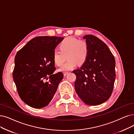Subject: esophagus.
Listing matches in <instances>:
<instances>
[{"instance_id": "obj_1", "label": "esophagus", "mask_w": 134, "mask_h": 134, "mask_svg": "<svg viewBox=\"0 0 134 134\" xmlns=\"http://www.w3.org/2000/svg\"><path fill=\"white\" fill-rule=\"evenodd\" d=\"M68 74V72H64V76H66V75H67Z\"/></svg>"}]
</instances>
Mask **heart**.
<instances>
[{"mask_svg": "<svg viewBox=\"0 0 134 134\" xmlns=\"http://www.w3.org/2000/svg\"><path fill=\"white\" fill-rule=\"evenodd\" d=\"M60 51L53 52V61L57 66H61L66 59L68 62L59 68V70L66 72L75 67L77 63L82 65L87 60L89 54V48L87 42L72 37L64 39L60 44Z\"/></svg>", "mask_w": 134, "mask_h": 134, "instance_id": "1", "label": "heart"}]
</instances>
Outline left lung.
Returning <instances> with one entry per match:
<instances>
[{
  "mask_svg": "<svg viewBox=\"0 0 134 134\" xmlns=\"http://www.w3.org/2000/svg\"><path fill=\"white\" fill-rule=\"evenodd\" d=\"M83 38L88 46L87 60L76 75L75 90L79 97L87 105H96L107 100L113 92L115 79V60L108 46L91 35Z\"/></svg>",
  "mask_w": 134,
  "mask_h": 134,
  "instance_id": "obj_1",
  "label": "left lung"
}]
</instances>
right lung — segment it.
Here are the masks:
<instances>
[{"mask_svg": "<svg viewBox=\"0 0 134 134\" xmlns=\"http://www.w3.org/2000/svg\"><path fill=\"white\" fill-rule=\"evenodd\" d=\"M63 39L36 37L16 54L14 81L20 97L31 107L38 109L48 105L63 78L61 72L53 74L56 68L53 59L55 48Z\"/></svg>", "mask_w": 134, "mask_h": 134, "instance_id": "obj_1", "label": "right lung"}]
</instances>
